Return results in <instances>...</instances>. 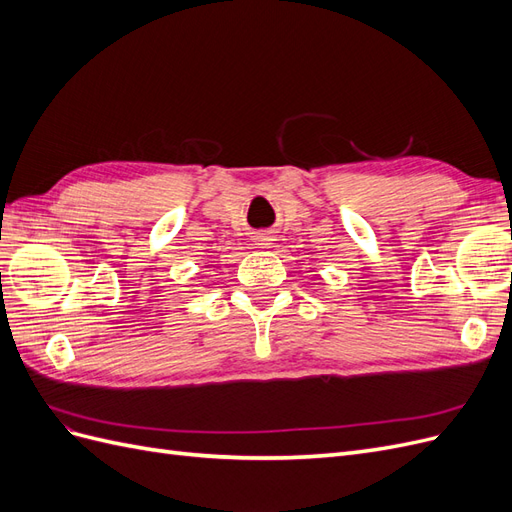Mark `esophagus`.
Segmentation results:
<instances>
[{
    "instance_id": "34e87169",
    "label": "esophagus",
    "mask_w": 512,
    "mask_h": 512,
    "mask_svg": "<svg viewBox=\"0 0 512 512\" xmlns=\"http://www.w3.org/2000/svg\"><path fill=\"white\" fill-rule=\"evenodd\" d=\"M256 243H258L260 247H271L273 237L269 235V232H258V235H256Z\"/></svg>"
}]
</instances>
